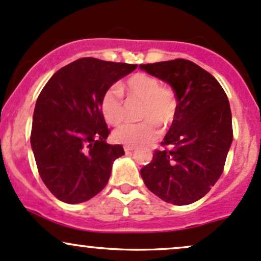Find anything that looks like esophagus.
Masks as SVG:
<instances>
[{
  "mask_svg": "<svg viewBox=\"0 0 261 261\" xmlns=\"http://www.w3.org/2000/svg\"><path fill=\"white\" fill-rule=\"evenodd\" d=\"M124 150H125L126 153H130V152H133L134 150H135V147H134V146H125Z\"/></svg>",
  "mask_w": 261,
  "mask_h": 261,
  "instance_id": "1",
  "label": "esophagus"
}]
</instances>
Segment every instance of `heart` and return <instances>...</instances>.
I'll list each match as a JSON object with an SVG mask.
<instances>
[{
	"instance_id": "b5f03b06",
	"label": "heart",
	"mask_w": 261,
	"mask_h": 261,
	"mask_svg": "<svg viewBox=\"0 0 261 261\" xmlns=\"http://www.w3.org/2000/svg\"><path fill=\"white\" fill-rule=\"evenodd\" d=\"M124 89L128 96L141 100L140 117L144 121L126 124L114 133V139L126 146H141L152 142L159 136V127L166 130L172 125L177 114V96L174 90L154 76L136 73L126 80ZM100 110L110 125H120L126 117L122 91L117 87L109 88L100 100Z\"/></svg>"
}]
</instances>
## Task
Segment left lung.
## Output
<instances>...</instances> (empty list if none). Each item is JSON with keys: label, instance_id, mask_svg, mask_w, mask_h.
Segmentation results:
<instances>
[{"label": "left lung", "instance_id": "1", "mask_svg": "<svg viewBox=\"0 0 261 261\" xmlns=\"http://www.w3.org/2000/svg\"><path fill=\"white\" fill-rule=\"evenodd\" d=\"M140 68L168 83L177 96L174 121L141 177L165 202L191 204L211 191L224 170L233 141L228 96L211 73L187 59Z\"/></svg>", "mask_w": 261, "mask_h": 261}]
</instances>
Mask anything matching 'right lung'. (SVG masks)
I'll return each mask as SVG.
<instances>
[{
	"label": "right lung",
	"instance_id": "obj_1",
	"mask_svg": "<svg viewBox=\"0 0 261 261\" xmlns=\"http://www.w3.org/2000/svg\"><path fill=\"white\" fill-rule=\"evenodd\" d=\"M137 68L101 59H76L54 73L42 89L33 113L31 146L43 183L69 204L93 198L107 186L113 162L125 154L109 145L102 94Z\"/></svg>",
	"mask_w": 261,
	"mask_h": 261
}]
</instances>
